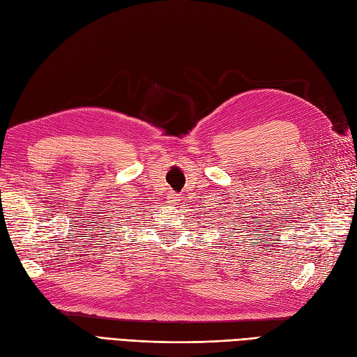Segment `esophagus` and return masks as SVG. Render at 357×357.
Returning a JSON list of instances; mask_svg holds the SVG:
<instances>
[{
	"label": "esophagus",
	"mask_w": 357,
	"mask_h": 357,
	"mask_svg": "<svg viewBox=\"0 0 357 357\" xmlns=\"http://www.w3.org/2000/svg\"><path fill=\"white\" fill-rule=\"evenodd\" d=\"M169 202L176 206V204H180V202H181V195L180 194H177V192H171L169 194Z\"/></svg>",
	"instance_id": "1"
}]
</instances>
